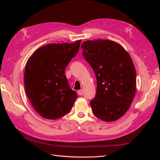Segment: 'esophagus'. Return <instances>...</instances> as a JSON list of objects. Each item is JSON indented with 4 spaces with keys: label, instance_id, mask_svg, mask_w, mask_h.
<instances>
[{
    "label": "esophagus",
    "instance_id": "esophagus-1",
    "mask_svg": "<svg viewBox=\"0 0 160 160\" xmlns=\"http://www.w3.org/2000/svg\"><path fill=\"white\" fill-rule=\"evenodd\" d=\"M77 93H78L79 95H82L83 94V90H79L77 91Z\"/></svg>",
    "mask_w": 160,
    "mask_h": 160
}]
</instances>
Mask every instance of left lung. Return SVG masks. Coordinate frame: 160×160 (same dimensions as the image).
Wrapping results in <instances>:
<instances>
[{
  "mask_svg": "<svg viewBox=\"0 0 160 160\" xmlns=\"http://www.w3.org/2000/svg\"><path fill=\"white\" fill-rule=\"evenodd\" d=\"M83 55L95 72L97 91L90 102L97 118L110 122L126 113L136 91V72L129 53L107 39L86 41Z\"/></svg>",
  "mask_w": 160,
  "mask_h": 160,
  "instance_id": "1",
  "label": "left lung"
}]
</instances>
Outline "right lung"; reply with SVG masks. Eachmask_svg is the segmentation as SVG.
I'll return each mask as SVG.
<instances>
[{"instance_id": "add662e5", "label": "right lung", "mask_w": 160, "mask_h": 160, "mask_svg": "<svg viewBox=\"0 0 160 160\" xmlns=\"http://www.w3.org/2000/svg\"><path fill=\"white\" fill-rule=\"evenodd\" d=\"M81 41L48 44L28 58L24 74L25 92L43 118L57 119L65 115L78 97L71 89L65 70L78 52Z\"/></svg>"}]
</instances>
